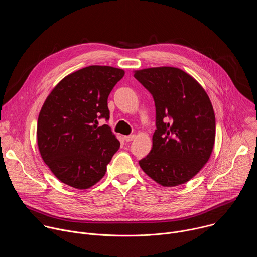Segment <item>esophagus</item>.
<instances>
[{
  "label": "esophagus",
  "instance_id": "34e87169",
  "mask_svg": "<svg viewBox=\"0 0 257 257\" xmlns=\"http://www.w3.org/2000/svg\"><path fill=\"white\" fill-rule=\"evenodd\" d=\"M134 137H135V135H133V134H131V135H126V136H124V139H125V141L129 142V141H132V140L134 139Z\"/></svg>",
  "mask_w": 257,
  "mask_h": 257
}]
</instances>
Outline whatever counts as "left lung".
Masks as SVG:
<instances>
[{
  "label": "left lung",
  "mask_w": 257,
  "mask_h": 257,
  "mask_svg": "<svg viewBox=\"0 0 257 257\" xmlns=\"http://www.w3.org/2000/svg\"><path fill=\"white\" fill-rule=\"evenodd\" d=\"M156 105L151 153L139 161L143 172L165 187L192 179L207 163L214 144L215 117L202 86L175 67L135 71Z\"/></svg>",
  "instance_id": "8db88e82"
}]
</instances>
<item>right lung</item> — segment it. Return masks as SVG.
<instances>
[{"label":"right lung","instance_id":"1","mask_svg":"<svg viewBox=\"0 0 257 257\" xmlns=\"http://www.w3.org/2000/svg\"><path fill=\"white\" fill-rule=\"evenodd\" d=\"M125 74L109 66H89L63 78L39 115L38 144L53 174L77 189L93 186L120 148L108 125L107 97Z\"/></svg>","mask_w":257,"mask_h":257}]
</instances>
